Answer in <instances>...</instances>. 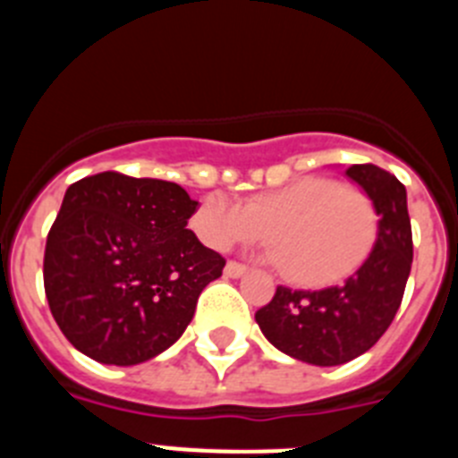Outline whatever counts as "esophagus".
<instances>
[{
  "label": "esophagus",
  "mask_w": 458,
  "mask_h": 458,
  "mask_svg": "<svg viewBox=\"0 0 458 458\" xmlns=\"http://www.w3.org/2000/svg\"><path fill=\"white\" fill-rule=\"evenodd\" d=\"M245 266L238 264V261H229V264L225 266V275L226 277H241V275H245Z\"/></svg>",
  "instance_id": "34e87169"
}]
</instances>
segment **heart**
Listing matches in <instances>:
<instances>
[{
  "label": "heart",
  "mask_w": 458,
  "mask_h": 458,
  "mask_svg": "<svg viewBox=\"0 0 458 458\" xmlns=\"http://www.w3.org/2000/svg\"><path fill=\"white\" fill-rule=\"evenodd\" d=\"M192 229L213 250L270 238L275 259L293 284H337L367 264L380 233V213L365 190L327 176H305L236 204L208 194Z\"/></svg>",
  "instance_id": "1"
}]
</instances>
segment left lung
<instances>
[{
	"label": "left lung",
	"mask_w": 458,
	"mask_h": 458,
	"mask_svg": "<svg viewBox=\"0 0 458 458\" xmlns=\"http://www.w3.org/2000/svg\"><path fill=\"white\" fill-rule=\"evenodd\" d=\"M346 176L380 213L378 242L367 264L339 286H277L273 301L254 314L275 349L307 365H344L369 351L390 327L411 275L412 232L403 183L376 165H351Z\"/></svg>",
	"instance_id": "left-lung-1"
}]
</instances>
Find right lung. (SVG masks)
<instances>
[{"label": "right lung", "instance_id": "1", "mask_svg": "<svg viewBox=\"0 0 458 458\" xmlns=\"http://www.w3.org/2000/svg\"><path fill=\"white\" fill-rule=\"evenodd\" d=\"M181 185L93 174L66 190L43 259V284L68 342L103 365L169 349L225 259L185 229L197 210Z\"/></svg>", "mask_w": 458, "mask_h": 458}]
</instances>
